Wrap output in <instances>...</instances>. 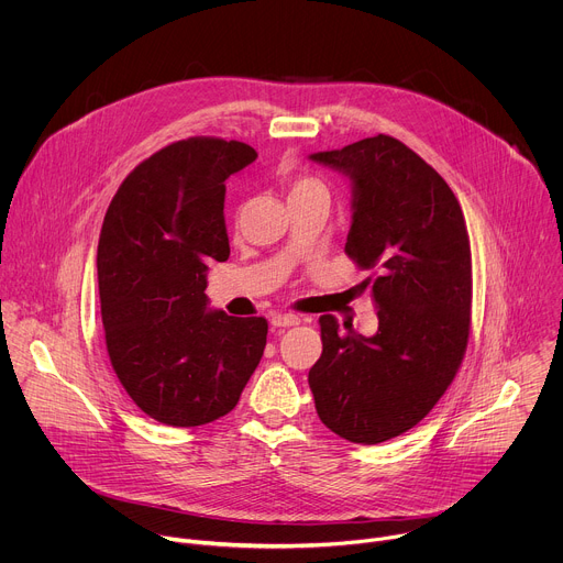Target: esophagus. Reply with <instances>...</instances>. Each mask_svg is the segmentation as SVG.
I'll use <instances>...</instances> for the list:
<instances>
[{
  "label": "esophagus",
  "mask_w": 563,
  "mask_h": 563,
  "mask_svg": "<svg viewBox=\"0 0 563 563\" xmlns=\"http://www.w3.org/2000/svg\"><path fill=\"white\" fill-rule=\"evenodd\" d=\"M300 323V316L296 313H287V311H276L272 313V325L274 328H291Z\"/></svg>",
  "instance_id": "1"
}]
</instances>
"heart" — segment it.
I'll list each match as a JSON object with an SVG mask.
<instances>
[{"label": "heart", "instance_id": "b5f03b06", "mask_svg": "<svg viewBox=\"0 0 563 563\" xmlns=\"http://www.w3.org/2000/svg\"><path fill=\"white\" fill-rule=\"evenodd\" d=\"M313 191H325L323 183L316 180V178H309V176H300V178H294V180H291L289 198H298V196L313 194Z\"/></svg>", "mask_w": 563, "mask_h": 563}]
</instances>
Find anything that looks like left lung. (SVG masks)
I'll return each instance as SVG.
<instances>
[{
    "label": "left lung",
    "mask_w": 563,
    "mask_h": 563,
    "mask_svg": "<svg viewBox=\"0 0 563 563\" xmlns=\"http://www.w3.org/2000/svg\"><path fill=\"white\" fill-rule=\"evenodd\" d=\"M309 157L352 180L345 254L372 272L361 289L378 309L374 336L320 316L323 354L309 387L334 434L374 445L423 421L461 367L472 307L467 227L448 183L391 135Z\"/></svg>",
    "instance_id": "1"
}]
</instances>
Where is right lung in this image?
I'll list each match as a JSON object with an SVG mask.
<instances>
[{"label":"right lung","instance_id":"right-lung-1","mask_svg":"<svg viewBox=\"0 0 563 563\" xmlns=\"http://www.w3.org/2000/svg\"><path fill=\"white\" fill-rule=\"evenodd\" d=\"M258 153L187 137L140 163L113 196L98 245L107 352L151 419L196 428L229 415L267 345L263 316L207 309V265L229 258L224 180Z\"/></svg>","mask_w":563,"mask_h":563}]
</instances>
